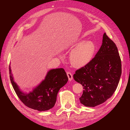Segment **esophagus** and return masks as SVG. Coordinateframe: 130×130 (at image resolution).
<instances>
[{
	"label": "esophagus",
	"instance_id": "1",
	"mask_svg": "<svg viewBox=\"0 0 130 130\" xmlns=\"http://www.w3.org/2000/svg\"><path fill=\"white\" fill-rule=\"evenodd\" d=\"M67 76L68 77V79L69 81H71L73 80V75L72 74L70 73V72H67Z\"/></svg>",
	"mask_w": 130,
	"mask_h": 130
}]
</instances>
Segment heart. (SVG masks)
<instances>
[{
	"label": "heart",
	"mask_w": 130,
	"mask_h": 130,
	"mask_svg": "<svg viewBox=\"0 0 130 130\" xmlns=\"http://www.w3.org/2000/svg\"><path fill=\"white\" fill-rule=\"evenodd\" d=\"M77 45L70 54V60L72 63L77 67L84 66L92 60L95 53V44L92 41L78 40L74 44Z\"/></svg>",
	"instance_id": "b5f03b06"
}]
</instances>
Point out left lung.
Masks as SVG:
<instances>
[{
  "mask_svg": "<svg viewBox=\"0 0 130 130\" xmlns=\"http://www.w3.org/2000/svg\"><path fill=\"white\" fill-rule=\"evenodd\" d=\"M121 75V60L116 45L106 33L92 60L74 74V80L84 89L80 103L86 107L104 103L116 91Z\"/></svg>",
  "mask_w": 130,
  "mask_h": 130,
  "instance_id": "1",
  "label": "left lung"
}]
</instances>
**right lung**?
<instances>
[{"label":"right lung","instance_id":"right-lung-1","mask_svg":"<svg viewBox=\"0 0 130 130\" xmlns=\"http://www.w3.org/2000/svg\"><path fill=\"white\" fill-rule=\"evenodd\" d=\"M11 82L17 96L27 107L38 111H45L52 108L56 103L58 92L68 82V78L64 69L49 70L45 78L32 91L23 92L14 81L10 64Z\"/></svg>","mask_w":130,"mask_h":130}]
</instances>
